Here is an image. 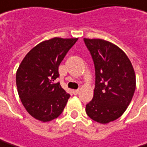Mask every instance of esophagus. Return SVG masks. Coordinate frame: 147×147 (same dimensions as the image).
I'll use <instances>...</instances> for the list:
<instances>
[{
  "mask_svg": "<svg viewBox=\"0 0 147 147\" xmlns=\"http://www.w3.org/2000/svg\"><path fill=\"white\" fill-rule=\"evenodd\" d=\"M72 92H73V94L74 95H77L79 92H80V90L79 89H76V90H73L72 91Z\"/></svg>",
  "mask_w": 147,
  "mask_h": 147,
  "instance_id": "esophagus-1",
  "label": "esophagus"
}]
</instances>
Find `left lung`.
<instances>
[{"label": "left lung", "mask_w": 147, "mask_h": 147, "mask_svg": "<svg viewBox=\"0 0 147 147\" xmlns=\"http://www.w3.org/2000/svg\"><path fill=\"white\" fill-rule=\"evenodd\" d=\"M95 66L93 98L86 106L94 121L108 124L126 110L136 90V73L125 53L100 38H84Z\"/></svg>", "instance_id": "obj_1"}]
</instances>
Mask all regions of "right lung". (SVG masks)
Instances as JSON below:
<instances>
[{"label":"right lung","instance_id":"1","mask_svg":"<svg viewBox=\"0 0 147 147\" xmlns=\"http://www.w3.org/2000/svg\"><path fill=\"white\" fill-rule=\"evenodd\" d=\"M76 38H53L34 47L22 60L16 74L21 101L34 119L49 122L63 112L70 94L55 83L59 65Z\"/></svg>","mask_w":147,"mask_h":147}]
</instances>
